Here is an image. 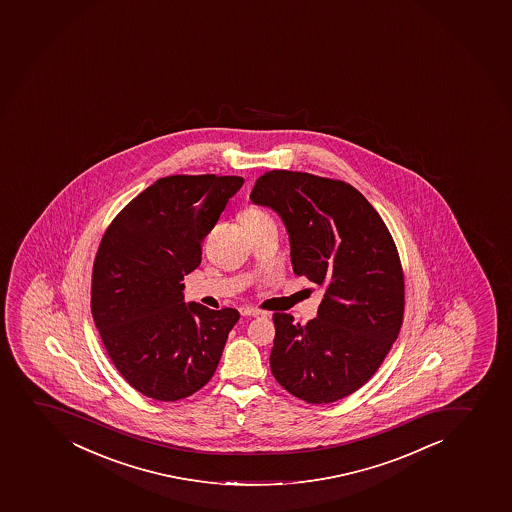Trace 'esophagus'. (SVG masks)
<instances>
[{
  "instance_id": "34e87169",
  "label": "esophagus",
  "mask_w": 512,
  "mask_h": 512,
  "mask_svg": "<svg viewBox=\"0 0 512 512\" xmlns=\"http://www.w3.org/2000/svg\"><path fill=\"white\" fill-rule=\"evenodd\" d=\"M240 314L245 317H259L264 316V312L260 311V309H255V307H240Z\"/></svg>"
}]
</instances>
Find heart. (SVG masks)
Listing matches in <instances>:
<instances>
[{
  "instance_id": "obj_1",
  "label": "heart",
  "mask_w": 512,
  "mask_h": 512,
  "mask_svg": "<svg viewBox=\"0 0 512 512\" xmlns=\"http://www.w3.org/2000/svg\"><path fill=\"white\" fill-rule=\"evenodd\" d=\"M240 222L247 230L262 227L267 223H274V218L270 215L269 211L265 210L264 206L257 205V203H248L240 210Z\"/></svg>"
}]
</instances>
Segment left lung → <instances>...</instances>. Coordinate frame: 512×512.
<instances>
[{"instance_id":"left-lung-1","label":"left lung","mask_w":512,"mask_h":512,"mask_svg":"<svg viewBox=\"0 0 512 512\" xmlns=\"http://www.w3.org/2000/svg\"><path fill=\"white\" fill-rule=\"evenodd\" d=\"M250 198L284 220L294 272L326 289L306 326L275 312L272 375L312 405L341 400L368 383L400 334L405 277L395 240L346 181L274 169Z\"/></svg>"}]
</instances>
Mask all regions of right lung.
I'll return each instance as SVG.
<instances>
[{"label": "right lung", "mask_w": 512, "mask_h": 512, "mask_svg": "<svg viewBox=\"0 0 512 512\" xmlns=\"http://www.w3.org/2000/svg\"><path fill=\"white\" fill-rule=\"evenodd\" d=\"M240 176L173 174L129 201L95 253L90 309L122 378L148 398L178 401L211 380L237 309L183 301L185 275Z\"/></svg>", "instance_id": "obj_1"}]
</instances>
